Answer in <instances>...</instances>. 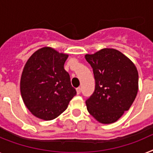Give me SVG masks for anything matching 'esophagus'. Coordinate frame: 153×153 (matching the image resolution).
<instances>
[{
	"instance_id": "obj_1",
	"label": "esophagus",
	"mask_w": 153,
	"mask_h": 153,
	"mask_svg": "<svg viewBox=\"0 0 153 153\" xmlns=\"http://www.w3.org/2000/svg\"><path fill=\"white\" fill-rule=\"evenodd\" d=\"M76 91H77V93H78V94H80V92H81V87H78V88H76Z\"/></svg>"
}]
</instances>
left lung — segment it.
<instances>
[{"instance_id":"1","label":"left lung","mask_w":153,"mask_h":153,"mask_svg":"<svg viewBox=\"0 0 153 153\" xmlns=\"http://www.w3.org/2000/svg\"><path fill=\"white\" fill-rule=\"evenodd\" d=\"M91 65L95 90L85 100L87 110L96 120L111 124L129 110L138 89V74L130 59L114 49H102L85 56Z\"/></svg>"}]
</instances>
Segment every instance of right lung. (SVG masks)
<instances>
[{"mask_svg":"<svg viewBox=\"0 0 153 153\" xmlns=\"http://www.w3.org/2000/svg\"><path fill=\"white\" fill-rule=\"evenodd\" d=\"M68 55L51 47L33 53L25 64L20 88L26 107L36 117L51 120L67 109L76 90L64 68Z\"/></svg>","mask_w":153,"mask_h":153,"instance_id":"add662e5","label":"right lung"}]
</instances>
